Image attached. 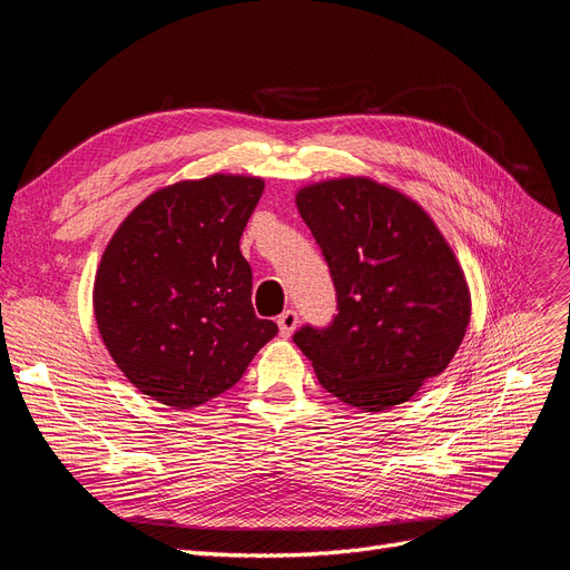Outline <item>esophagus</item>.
I'll list each match as a JSON object with an SVG mask.
<instances>
[{"label":"esophagus","mask_w":570,"mask_h":570,"mask_svg":"<svg viewBox=\"0 0 570 570\" xmlns=\"http://www.w3.org/2000/svg\"><path fill=\"white\" fill-rule=\"evenodd\" d=\"M297 312H293V309H286L282 316H279V321H277V325H279V335L282 337H291L293 335V331L297 327Z\"/></svg>","instance_id":"34e87169"}]
</instances>
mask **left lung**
I'll list each match as a JSON object with an SVG mask.
<instances>
[{
    "mask_svg": "<svg viewBox=\"0 0 570 570\" xmlns=\"http://www.w3.org/2000/svg\"><path fill=\"white\" fill-rule=\"evenodd\" d=\"M331 267L337 316L293 342L318 383L348 406L411 400L458 353L471 297L462 267L425 209L370 177H340L295 196Z\"/></svg>",
    "mask_w": 570,
    "mask_h": 570,
    "instance_id": "left-lung-1",
    "label": "left lung"
}]
</instances>
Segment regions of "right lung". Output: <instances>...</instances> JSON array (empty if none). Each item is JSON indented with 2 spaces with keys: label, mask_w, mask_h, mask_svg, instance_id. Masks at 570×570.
Listing matches in <instances>:
<instances>
[{
  "label": "right lung",
  "mask_w": 570,
  "mask_h": 570,
  "mask_svg": "<svg viewBox=\"0 0 570 570\" xmlns=\"http://www.w3.org/2000/svg\"><path fill=\"white\" fill-rule=\"evenodd\" d=\"M265 183L187 179L147 196L110 237L95 279V316L115 365L142 395L194 409L226 393L277 323L252 305L239 237Z\"/></svg>",
  "instance_id": "obj_1"
}]
</instances>
